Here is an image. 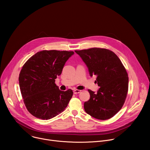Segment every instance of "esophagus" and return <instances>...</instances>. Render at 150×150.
<instances>
[{
  "mask_svg": "<svg viewBox=\"0 0 150 150\" xmlns=\"http://www.w3.org/2000/svg\"><path fill=\"white\" fill-rule=\"evenodd\" d=\"M81 91L79 90H74V93L75 94H77L79 93Z\"/></svg>",
  "mask_w": 150,
  "mask_h": 150,
  "instance_id": "obj_1",
  "label": "esophagus"
}]
</instances>
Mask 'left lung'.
<instances>
[{
    "label": "left lung",
    "mask_w": 150,
    "mask_h": 150,
    "mask_svg": "<svg viewBox=\"0 0 150 150\" xmlns=\"http://www.w3.org/2000/svg\"><path fill=\"white\" fill-rule=\"evenodd\" d=\"M88 68L91 76L100 87L97 93L88 90L90 98L84 103V109L91 116L107 120L122 108L128 91L127 73L122 62L112 51L101 48L75 50Z\"/></svg>",
    "instance_id": "1"
}]
</instances>
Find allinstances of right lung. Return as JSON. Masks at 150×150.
<instances>
[{
  "label": "right lung",
  "instance_id": "right-lung-1",
  "mask_svg": "<svg viewBox=\"0 0 150 150\" xmlns=\"http://www.w3.org/2000/svg\"><path fill=\"white\" fill-rule=\"evenodd\" d=\"M72 51L42 50L31 56L23 65L19 83L28 111L42 120L50 119L64 111L73 91H60L55 83Z\"/></svg>",
  "mask_w": 150,
  "mask_h": 150
}]
</instances>
